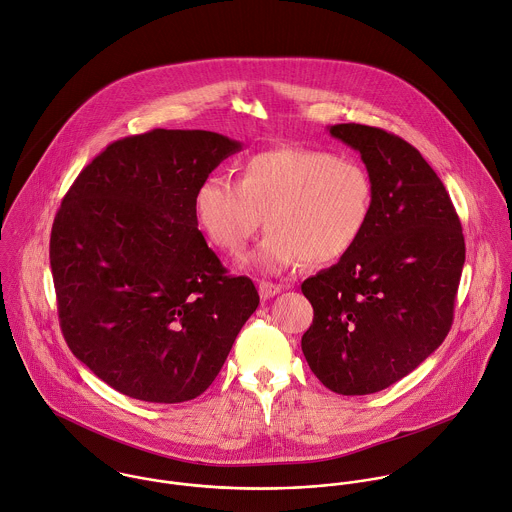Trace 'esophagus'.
Returning a JSON list of instances; mask_svg holds the SVG:
<instances>
[{
	"instance_id": "esophagus-1",
	"label": "esophagus",
	"mask_w": 512,
	"mask_h": 512,
	"mask_svg": "<svg viewBox=\"0 0 512 512\" xmlns=\"http://www.w3.org/2000/svg\"><path fill=\"white\" fill-rule=\"evenodd\" d=\"M281 293V285H275V283H269V281H261L259 283V295H261V299H271V297H275V295H279Z\"/></svg>"
}]
</instances>
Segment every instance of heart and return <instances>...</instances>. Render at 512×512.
<instances>
[{"label":"heart","mask_w":512,"mask_h":512,"mask_svg":"<svg viewBox=\"0 0 512 512\" xmlns=\"http://www.w3.org/2000/svg\"><path fill=\"white\" fill-rule=\"evenodd\" d=\"M373 205L375 183L361 161L307 147L255 153L241 163L237 183L209 175L193 195L199 229L227 255H239L267 215L271 231L247 257L263 273L303 259L339 261L363 237Z\"/></svg>","instance_id":"obj_1"}]
</instances>
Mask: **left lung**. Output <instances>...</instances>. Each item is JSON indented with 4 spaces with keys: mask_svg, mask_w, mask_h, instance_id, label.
I'll use <instances>...</instances> for the list:
<instances>
[{
    "mask_svg": "<svg viewBox=\"0 0 512 512\" xmlns=\"http://www.w3.org/2000/svg\"><path fill=\"white\" fill-rule=\"evenodd\" d=\"M329 133L361 153L375 205L359 243L301 285L315 311L301 349L333 393L371 395L445 341L465 237L443 181L411 143L359 123L331 125Z\"/></svg>",
    "mask_w": 512,
    "mask_h": 512,
    "instance_id": "8db88e82",
    "label": "left lung"
}]
</instances>
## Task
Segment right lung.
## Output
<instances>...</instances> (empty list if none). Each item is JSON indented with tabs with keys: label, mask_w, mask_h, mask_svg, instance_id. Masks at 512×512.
I'll use <instances>...</instances> for the list:
<instances>
[{
	"label": "right lung",
	"mask_w": 512,
	"mask_h": 512,
	"mask_svg": "<svg viewBox=\"0 0 512 512\" xmlns=\"http://www.w3.org/2000/svg\"><path fill=\"white\" fill-rule=\"evenodd\" d=\"M241 149L203 129L119 139L55 215L49 263L63 337L131 399L199 397L259 305L253 281L225 273L193 215L197 185Z\"/></svg>",
	"instance_id": "1"
}]
</instances>
